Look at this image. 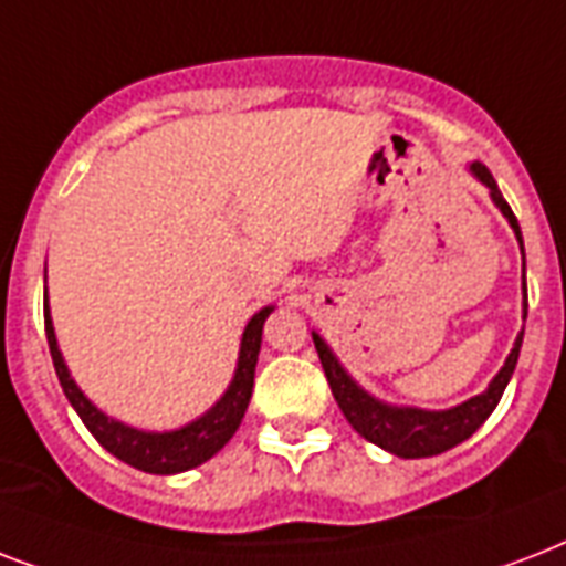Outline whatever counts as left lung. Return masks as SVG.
Segmentation results:
<instances>
[{"label":"left lung","mask_w":566,"mask_h":566,"mask_svg":"<svg viewBox=\"0 0 566 566\" xmlns=\"http://www.w3.org/2000/svg\"><path fill=\"white\" fill-rule=\"evenodd\" d=\"M470 176L475 181H482L484 188L491 190L493 205L500 208L502 217L509 220V226L517 234L520 252H523V234H520V222L514 217V211L509 208V202L502 199L496 181H493L491 170L484 164L473 161L470 164ZM528 302H526V252H523V319H526ZM314 337V346H317L319 364L326 370L328 387L335 394V402L340 405V411L349 420L358 434L364 440H370L376 447H381L385 452L396 458H431L447 452V449L464 443L470 434H473L479 426H482L488 417L493 413V408L500 405L505 387H509L511 376H514V367H517L520 346H523V332L514 340V349L509 353L502 370L491 378V385L484 387L479 396H470L467 402L455 405V408H443V411H429V408H417V405H394L385 402L373 396L370 390H364L358 381H355L346 367L337 361V355L332 353V346L311 332Z\"/></svg>","instance_id":"8db88e82"}]
</instances>
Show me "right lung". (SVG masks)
I'll use <instances>...</instances> for the list:
<instances>
[{
  "label": "right lung",
  "mask_w": 566,
  "mask_h": 566,
  "mask_svg": "<svg viewBox=\"0 0 566 566\" xmlns=\"http://www.w3.org/2000/svg\"><path fill=\"white\" fill-rule=\"evenodd\" d=\"M273 311L275 305H266V308H261L258 314H252V319H249L247 328H243V337H240L234 376H231L226 394H222L202 417L185 422L179 429L146 431L108 417V413L102 411V408H96V405L84 396L82 387L75 385V378L70 376V367H66L64 355L57 349L55 326H52V314H49V293L46 302H43L49 353H52L57 381L64 387L66 399H70V405L75 408V413L82 417L87 431L99 440L102 447L108 449L111 455L119 458L123 464L135 467V470H144V473L155 475L185 473V470H193V467L205 464V461L217 455V452L229 443L231 434L238 431L240 420H243V413H247L249 408V399H252L255 364L258 353H261L264 323Z\"/></svg>",
  "instance_id": "add662e5"
}]
</instances>
